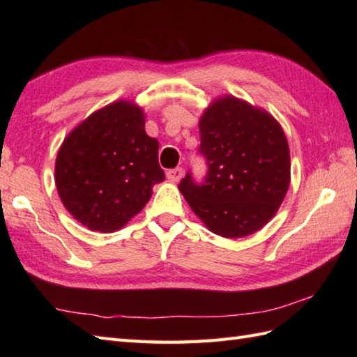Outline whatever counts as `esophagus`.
I'll list each match as a JSON object with an SVG mask.
<instances>
[{
	"label": "esophagus",
	"mask_w": 357,
	"mask_h": 357,
	"mask_svg": "<svg viewBox=\"0 0 357 357\" xmlns=\"http://www.w3.org/2000/svg\"><path fill=\"white\" fill-rule=\"evenodd\" d=\"M183 174H184L183 169H172L165 173V176L169 181H172V183H178V181L183 178Z\"/></svg>",
	"instance_id": "34e87169"
}]
</instances>
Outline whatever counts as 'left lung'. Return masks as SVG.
I'll return each instance as SVG.
<instances>
[{"label": "left lung", "mask_w": 357, "mask_h": 357, "mask_svg": "<svg viewBox=\"0 0 357 357\" xmlns=\"http://www.w3.org/2000/svg\"><path fill=\"white\" fill-rule=\"evenodd\" d=\"M208 172L179 183L193 213L207 229L236 239L261 230L278 213L290 185V149L282 127L267 110L233 95L219 96L199 119Z\"/></svg>", "instance_id": "obj_1"}]
</instances>
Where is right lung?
Returning <instances> with one entry per match:
<instances>
[{
    "label": "right lung",
    "mask_w": 357,
    "mask_h": 357,
    "mask_svg": "<svg viewBox=\"0 0 357 357\" xmlns=\"http://www.w3.org/2000/svg\"><path fill=\"white\" fill-rule=\"evenodd\" d=\"M138 104L119 100L93 112L66 136L55 184L67 211L92 231H116L144 208L165 179L159 142L146 133Z\"/></svg>",
    "instance_id": "add662e5"
}]
</instances>
